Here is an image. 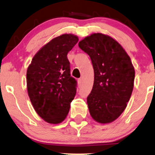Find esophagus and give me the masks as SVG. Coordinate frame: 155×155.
<instances>
[{
    "instance_id": "esophagus-1",
    "label": "esophagus",
    "mask_w": 155,
    "mask_h": 155,
    "mask_svg": "<svg viewBox=\"0 0 155 155\" xmlns=\"http://www.w3.org/2000/svg\"><path fill=\"white\" fill-rule=\"evenodd\" d=\"M78 82H79V84H82V82H83L82 78H80V79H78Z\"/></svg>"
}]
</instances>
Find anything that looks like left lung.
I'll return each mask as SVG.
<instances>
[{
    "instance_id": "obj_1",
    "label": "left lung",
    "mask_w": 155,
    "mask_h": 155,
    "mask_svg": "<svg viewBox=\"0 0 155 155\" xmlns=\"http://www.w3.org/2000/svg\"><path fill=\"white\" fill-rule=\"evenodd\" d=\"M79 47L91 59L94 84L87 98L92 118L109 123L120 116L133 89L135 70L128 54L117 41L94 33L79 41Z\"/></svg>"
}]
</instances>
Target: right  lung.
I'll use <instances>...</instances> for the list:
<instances>
[{"label": "right lung", "instance_id": "1", "mask_svg": "<svg viewBox=\"0 0 155 155\" xmlns=\"http://www.w3.org/2000/svg\"><path fill=\"white\" fill-rule=\"evenodd\" d=\"M79 41L76 35L63 34L39 50L27 71V89L36 113L51 124L67 117L76 93L77 81L71 76L69 51Z\"/></svg>", "mask_w": 155, "mask_h": 155}]
</instances>
